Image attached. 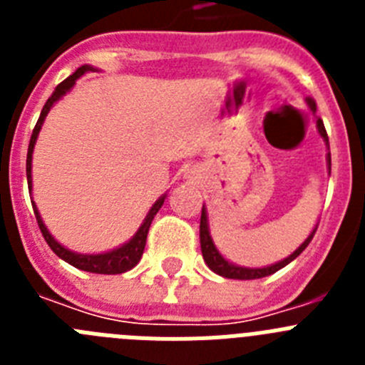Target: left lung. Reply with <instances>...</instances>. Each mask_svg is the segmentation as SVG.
Returning <instances> with one entry per match:
<instances>
[{
    "label": "left lung",
    "mask_w": 365,
    "mask_h": 365,
    "mask_svg": "<svg viewBox=\"0 0 365 365\" xmlns=\"http://www.w3.org/2000/svg\"><path fill=\"white\" fill-rule=\"evenodd\" d=\"M307 104L311 108L312 113H316V104L312 98H307ZM316 125H318V133L324 137L325 144L329 146V137H327V131H325V125L322 118L316 120ZM327 164H329V173H331V153H327ZM316 228L311 232L307 240L303 241L298 248H296L294 252L291 254L289 257H285L283 261L279 263H274V265L265 267V269H247V267H237L230 261H227L225 257L219 254V250L215 248L214 241L210 237V230H208V219H206V210L205 206H202V212H201V227H199V235H201V250H202V257H205L206 265L210 267L215 274L222 276V278H228V279H257V278H265V276H270V274L278 272L279 269H283L285 265H289L292 259L299 256V254L307 248V245L311 243L312 235H314Z\"/></svg>",
    "instance_id": "8db88e82"
}]
</instances>
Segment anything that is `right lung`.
Returning <instances> with one entry per match:
<instances>
[{"mask_svg":"<svg viewBox=\"0 0 365 365\" xmlns=\"http://www.w3.org/2000/svg\"><path fill=\"white\" fill-rule=\"evenodd\" d=\"M87 71H95V69H93L91 66H82V67H78V69L74 71V73L71 74V76H67V78L63 80L62 83H58L56 89H54V93L49 96V100L45 102L43 109H41L40 118H38L36 125H34V130H32L31 143H29V151H27L29 193H31V190H32V177H31L32 151H34V144H36L38 133H40L41 125H43L45 117H47V113L51 111V108H53L54 102L62 98V96L66 95L67 91H69L71 87L74 86V82H76V80H78L83 73H87ZM164 199H166V195H163V197H160L159 201H157L153 206H151V210L148 212L146 219H144V222H143V225H140V228H138V230H137V234H135L133 237H131V240L128 241V243L122 245V247H118V248H115V250H111V252H104V254H76V252H71L69 248L62 247V245L58 243V241L54 240L53 235L49 234L47 227H45L43 221H41L40 212H38V208H36V205H34V201H32V208H34V215H36L38 227H40V230H41V234H43L45 241H47V245H49V247H51V250H53V252L56 254L58 257H62V259L67 261L69 265L76 267V269H80V270H86V272H93V274H122V272H125V270L133 269V267L137 265L138 261H140V257H143L144 247H146L148 230H150L151 221H153V217H155V215H157V212L160 210V206L164 205Z\"/></svg>","mask_w":365,"mask_h":365,"instance_id":"right-lung-1","label":"right lung"}]
</instances>
